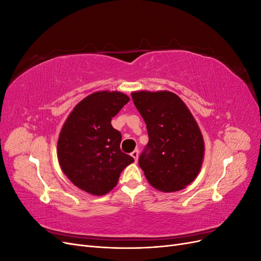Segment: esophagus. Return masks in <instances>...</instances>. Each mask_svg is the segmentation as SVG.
I'll return each instance as SVG.
<instances>
[{
    "mask_svg": "<svg viewBox=\"0 0 261 261\" xmlns=\"http://www.w3.org/2000/svg\"><path fill=\"white\" fill-rule=\"evenodd\" d=\"M130 155L134 158V159H135V161L137 162V160H138V156H139V151L138 150L136 149V150H134V151L130 153Z\"/></svg>",
    "mask_w": 261,
    "mask_h": 261,
    "instance_id": "esophagus-1",
    "label": "esophagus"
}]
</instances>
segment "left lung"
<instances>
[{
    "instance_id": "8db88e82",
    "label": "left lung",
    "mask_w": 261,
    "mask_h": 261,
    "mask_svg": "<svg viewBox=\"0 0 261 261\" xmlns=\"http://www.w3.org/2000/svg\"><path fill=\"white\" fill-rule=\"evenodd\" d=\"M132 98L147 125L149 141L138 163L149 184L163 193L185 188L198 175L203 160L198 124L171 91H136Z\"/></svg>"
}]
</instances>
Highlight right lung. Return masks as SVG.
Here are the masks:
<instances>
[{
    "label": "right lung",
    "instance_id": "1",
    "mask_svg": "<svg viewBox=\"0 0 261 261\" xmlns=\"http://www.w3.org/2000/svg\"><path fill=\"white\" fill-rule=\"evenodd\" d=\"M129 98L120 91H97L78 103L61 129L58 159L62 171L82 191L102 196L116 186L134 158L121 151V133L111 125Z\"/></svg>",
    "mask_w": 261,
    "mask_h": 261
}]
</instances>
